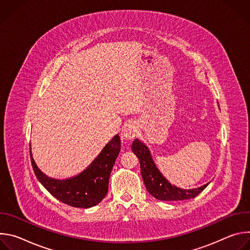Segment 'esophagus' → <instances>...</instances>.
Returning <instances> with one entry per match:
<instances>
[{"instance_id":"1","label":"esophagus","mask_w":250,"mask_h":250,"mask_svg":"<svg viewBox=\"0 0 250 250\" xmlns=\"http://www.w3.org/2000/svg\"><path fill=\"white\" fill-rule=\"evenodd\" d=\"M136 131H137V128H136V125L135 124L133 123H127L124 127H123V130H122V133H121V137L123 140H130V139H133L136 135Z\"/></svg>"}]
</instances>
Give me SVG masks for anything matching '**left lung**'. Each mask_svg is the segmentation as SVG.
I'll use <instances>...</instances> for the list:
<instances>
[{
    "label": "left lung",
    "mask_w": 250,
    "mask_h": 250,
    "mask_svg": "<svg viewBox=\"0 0 250 250\" xmlns=\"http://www.w3.org/2000/svg\"><path fill=\"white\" fill-rule=\"evenodd\" d=\"M131 150L139 159L140 173L147 192L157 200L182 201L193 199L197 197L208 185V183L200 188L193 190H183L177 188L176 186H172L158 171L151 158L149 149L142 142H140L138 139H135L132 142Z\"/></svg>",
    "instance_id": "left-lung-1"
}]
</instances>
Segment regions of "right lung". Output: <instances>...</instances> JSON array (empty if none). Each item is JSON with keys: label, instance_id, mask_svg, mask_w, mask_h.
<instances>
[{"label": "right lung", "instance_id": "right-lung-1", "mask_svg": "<svg viewBox=\"0 0 250 250\" xmlns=\"http://www.w3.org/2000/svg\"><path fill=\"white\" fill-rule=\"evenodd\" d=\"M120 151L121 139L117 134L88 169L63 181L45 176L35 164L30 151L29 153L35 176L53 197L71 207L87 208L99 204L108 193L110 175Z\"/></svg>", "mask_w": 250, "mask_h": 250}]
</instances>
